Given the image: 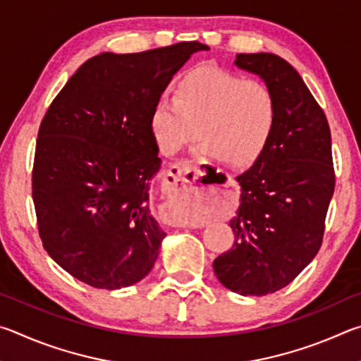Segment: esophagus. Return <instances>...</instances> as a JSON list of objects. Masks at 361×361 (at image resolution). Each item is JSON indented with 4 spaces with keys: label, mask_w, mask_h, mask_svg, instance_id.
I'll return each instance as SVG.
<instances>
[{
    "label": "esophagus",
    "mask_w": 361,
    "mask_h": 361,
    "mask_svg": "<svg viewBox=\"0 0 361 361\" xmlns=\"http://www.w3.org/2000/svg\"><path fill=\"white\" fill-rule=\"evenodd\" d=\"M231 178V176H229ZM199 180V170L194 162H178L170 167L164 178L167 204L164 205L166 215L175 226H188V228H200V224L191 223L185 218V207L195 197L194 183Z\"/></svg>",
    "instance_id": "esophagus-1"
}]
</instances>
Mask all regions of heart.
<instances>
[{"label": "heart", "instance_id": "obj_1", "mask_svg": "<svg viewBox=\"0 0 361 361\" xmlns=\"http://www.w3.org/2000/svg\"><path fill=\"white\" fill-rule=\"evenodd\" d=\"M277 118L276 95L264 82L204 65L180 79L175 99L156 102L149 129L164 154L178 152L200 132L204 154L250 167L267 149Z\"/></svg>", "mask_w": 361, "mask_h": 361}]
</instances>
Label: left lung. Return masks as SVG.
<instances>
[{
	"label": "left lung",
	"mask_w": 361,
	"mask_h": 361,
	"mask_svg": "<svg viewBox=\"0 0 361 361\" xmlns=\"http://www.w3.org/2000/svg\"><path fill=\"white\" fill-rule=\"evenodd\" d=\"M235 66L259 76L277 100L274 137L237 176L240 205L231 219L235 242L213 261L226 288L264 296L293 282L322 245L334 192L331 133L302 78L276 54H239Z\"/></svg>",
	"instance_id": "8db88e82"
}]
</instances>
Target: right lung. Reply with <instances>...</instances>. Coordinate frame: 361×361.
<instances>
[{
	"instance_id": "1",
	"label": "right lung",
	"mask_w": 361,
	"mask_h": 361,
	"mask_svg": "<svg viewBox=\"0 0 361 361\" xmlns=\"http://www.w3.org/2000/svg\"><path fill=\"white\" fill-rule=\"evenodd\" d=\"M197 41L138 54L103 52L79 66L49 106L36 142L33 202L57 264L94 288L148 276L167 234L149 209L161 169L152 106Z\"/></svg>"
}]
</instances>
